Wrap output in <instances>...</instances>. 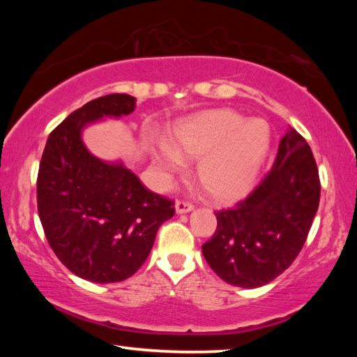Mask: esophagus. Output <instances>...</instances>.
Segmentation results:
<instances>
[{
    "label": "esophagus",
    "instance_id": "obj_1",
    "mask_svg": "<svg viewBox=\"0 0 357 357\" xmlns=\"http://www.w3.org/2000/svg\"><path fill=\"white\" fill-rule=\"evenodd\" d=\"M174 208H176V213L181 215V213H188V211L193 210V204L187 202V201H176V204H174Z\"/></svg>",
    "mask_w": 357,
    "mask_h": 357
}]
</instances>
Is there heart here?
I'll return each instance as SVG.
<instances>
[{"instance_id": "b5f03b06", "label": "heart", "mask_w": 357, "mask_h": 357, "mask_svg": "<svg viewBox=\"0 0 357 357\" xmlns=\"http://www.w3.org/2000/svg\"><path fill=\"white\" fill-rule=\"evenodd\" d=\"M270 127L231 109H216L179 123L172 147L162 144L159 164L169 173L183 170V159H199L198 178L215 201L229 202L245 195L267 156Z\"/></svg>"}]
</instances>
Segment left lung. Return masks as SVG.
<instances>
[{
  "instance_id": "8db88e82",
  "label": "left lung",
  "mask_w": 357,
  "mask_h": 357,
  "mask_svg": "<svg viewBox=\"0 0 357 357\" xmlns=\"http://www.w3.org/2000/svg\"><path fill=\"white\" fill-rule=\"evenodd\" d=\"M321 181L313 151L291 128L279 142L270 172L245 199L216 211L218 227L202 245L225 282L256 288L290 267L304 247L319 207Z\"/></svg>"
}]
</instances>
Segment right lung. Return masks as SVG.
I'll use <instances>...</instances> for the list:
<instances>
[{"label": "right lung", "mask_w": 357, "mask_h": 357, "mask_svg": "<svg viewBox=\"0 0 357 357\" xmlns=\"http://www.w3.org/2000/svg\"><path fill=\"white\" fill-rule=\"evenodd\" d=\"M136 100L112 93L89 101L53 128L36 179V201L53 253L73 275L98 284L121 282L146 262L174 201L150 192L123 164L95 158L82 127L123 116Z\"/></svg>", "instance_id": "obj_1"}]
</instances>
